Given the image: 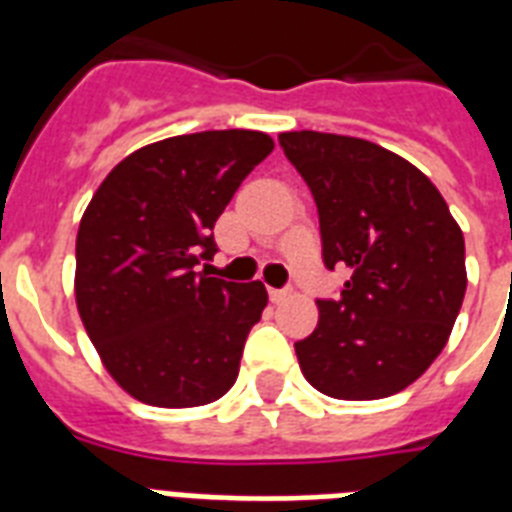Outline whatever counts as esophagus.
<instances>
[{
  "instance_id": "obj_1",
  "label": "esophagus",
  "mask_w": 512,
  "mask_h": 512,
  "mask_svg": "<svg viewBox=\"0 0 512 512\" xmlns=\"http://www.w3.org/2000/svg\"><path fill=\"white\" fill-rule=\"evenodd\" d=\"M268 295H271L273 303H284L287 297H292V292L289 289H268Z\"/></svg>"
}]
</instances>
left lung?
Listing matches in <instances>:
<instances>
[{
    "instance_id": "8db88e82",
    "label": "left lung",
    "mask_w": 512,
    "mask_h": 512,
    "mask_svg": "<svg viewBox=\"0 0 512 512\" xmlns=\"http://www.w3.org/2000/svg\"><path fill=\"white\" fill-rule=\"evenodd\" d=\"M279 143L319 209L324 265L350 271L295 342L300 369L324 396H393L452 335L468 287L460 225L428 175L377 143L313 130Z\"/></svg>"
}]
</instances>
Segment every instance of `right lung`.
Wrapping results in <instances>:
<instances>
[{
	"instance_id": "obj_1",
	"label": "right lung",
	"mask_w": 512,
	"mask_h": 512,
	"mask_svg": "<svg viewBox=\"0 0 512 512\" xmlns=\"http://www.w3.org/2000/svg\"><path fill=\"white\" fill-rule=\"evenodd\" d=\"M273 151L255 130L159 140L116 164L76 233V308L116 385L143 404L204 406L239 374L268 292L199 271L241 180Z\"/></svg>"
}]
</instances>
